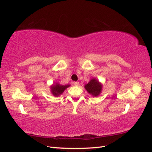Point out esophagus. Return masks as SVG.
<instances>
[{"label":"esophagus","instance_id":"1","mask_svg":"<svg viewBox=\"0 0 152 152\" xmlns=\"http://www.w3.org/2000/svg\"><path fill=\"white\" fill-rule=\"evenodd\" d=\"M73 84H74V86H78L79 85V82H73Z\"/></svg>","mask_w":152,"mask_h":152}]
</instances>
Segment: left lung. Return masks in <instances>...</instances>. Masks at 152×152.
<instances>
[{
    "instance_id": "left-lung-1",
    "label": "left lung",
    "mask_w": 152,
    "mask_h": 152,
    "mask_svg": "<svg viewBox=\"0 0 152 152\" xmlns=\"http://www.w3.org/2000/svg\"><path fill=\"white\" fill-rule=\"evenodd\" d=\"M85 88L89 94L94 96H97L102 91V86L97 80L93 79L85 86Z\"/></svg>"
}]
</instances>
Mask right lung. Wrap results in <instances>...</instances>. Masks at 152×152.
<instances>
[{"mask_svg":"<svg viewBox=\"0 0 152 152\" xmlns=\"http://www.w3.org/2000/svg\"><path fill=\"white\" fill-rule=\"evenodd\" d=\"M70 86V85H65V86H62L58 84H56V85H53L51 87V92L52 94L54 96H58L60 94H61L63 91L66 89L68 87Z\"/></svg>","mask_w":152,"mask_h":152,"instance_id":"add662e5","label":"right lung"}]
</instances>
